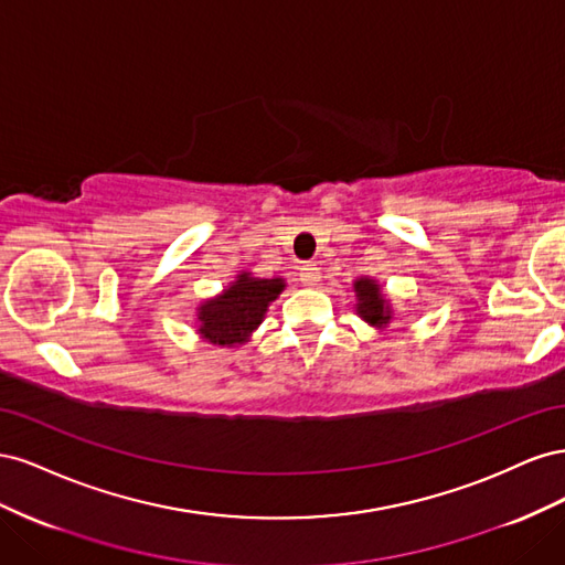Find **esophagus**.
Listing matches in <instances>:
<instances>
[{"instance_id": "1", "label": "esophagus", "mask_w": 565, "mask_h": 565, "mask_svg": "<svg viewBox=\"0 0 565 565\" xmlns=\"http://www.w3.org/2000/svg\"><path fill=\"white\" fill-rule=\"evenodd\" d=\"M301 282L306 287H316L320 282V268H318V264L309 262V264L301 266Z\"/></svg>"}]
</instances>
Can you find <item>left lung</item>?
Wrapping results in <instances>:
<instances>
[{
  "instance_id": "obj_1",
  "label": "left lung",
  "mask_w": 565,
  "mask_h": 565,
  "mask_svg": "<svg viewBox=\"0 0 565 565\" xmlns=\"http://www.w3.org/2000/svg\"><path fill=\"white\" fill-rule=\"evenodd\" d=\"M353 292H355V311L372 328H386L393 318V309L391 303L386 301V297L382 295V287L377 285V280L372 278H358L353 282Z\"/></svg>"
}]
</instances>
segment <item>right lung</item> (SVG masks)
<instances>
[{"mask_svg": "<svg viewBox=\"0 0 565 565\" xmlns=\"http://www.w3.org/2000/svg\"><path fill=\"white\" fill-rule=\"evenodd\" d=\"M282 289V278H254L241 270L224 292L198 306V334L216 347L245 344Z\"/></svg>", "mask_w": 565, "mask_h": 565, "instance_id": "obj_1", "label": "right lung"}]
</instances>
